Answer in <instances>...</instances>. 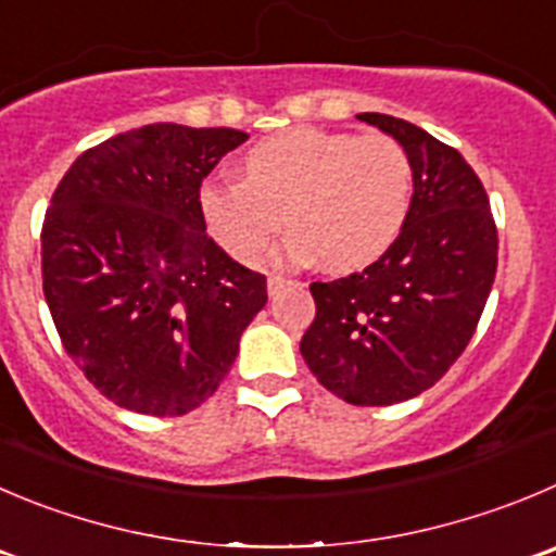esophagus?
<instances>
[{
	"label": "esophagus",
	"mask_w": 556,
	"mask_h": 556,
	"mask_svg": "<svg viewBox=\"0 0 556 556\" xmlns=\"http://www.w3.org/2000/svg\"><path fill=\"white\" fill-rule=\"evenodd\" d=\"M287 278H283V275H269L267 278V292H269V298H278V294H281V289L287 287Z\"/></svg>",
	"instance_id": "obj_1"
}]
</instances>
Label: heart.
Instances as JSON below:
<instances>
[{"label": "heart", "mask_w": 556, "mask_h": 556, "mask_svg": "<svg viewBox=\"0 0 556 556\" xmlns=\"http://www.w3.org/2000/svg\"><path fill=\"white\" fill-rule=\"evenodd\" d=\"M412 190L415 168L393 136L300 125L256 141L240 161V182H204L199 213L242 264H256L287 224L289 258L349 273L399 240Z\"/></svg>", "instance_id": "1"}]
</instances>
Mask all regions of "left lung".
I'll use <instances>...</instances> for the list:
<instances>
[{
	"label": "left lung",
	"instance_id": "obj_1",
	"mask_svg": "<svg viewBox=\"0 0 556 556\" xmlns=\"http://www.w3.org/2000/svg\"><path fill=\"white\" fill-rule=\"evenodd\" d=\"M393 136L415 168L409 218L388 253L311 283L316 316L300 341L311 374L354 406H390L440 382L478 330L496 275V224L483 182L417 125L357 114Z\"/></svg>",
	"mask_w": 556,
	"mask_h": 556
}]
</instances>
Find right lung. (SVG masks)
<instances>
[{"label": "right lung", "instance_id": "add662e5", "mask_svg": "<svg viewBox=\"0 0 556 556\" xmlns=\"http://www.w3.org/2000/svg\"><path fill=\"white\" fill-rule=\"evenodd\" d=\"M235 128L155 123L81 152L40 231L43 294L67 357L100 395L177 417L218 390L267 278L207 235L199 188Z\"/></svg>", "mask_w": 556, "mask_h": 556}]
</instances>
